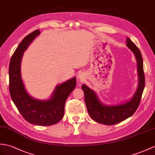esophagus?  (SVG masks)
Segmentation results:
<instances>
[{"label":"esophagus","mask_w":155,"mask_h":155,"mask_svg":"<svg viewBox=\"0 0 155 155\" xmlns=\"http://www.w3.org/2000/svg\"><path fill=\"white\" fill-rule=\"evenodd\" d=\"M78 78H81V79H82V78H84V75L82 74H79V75H78Z\"/></svg>","instance_id":"esophagus-1"}]
</instances>
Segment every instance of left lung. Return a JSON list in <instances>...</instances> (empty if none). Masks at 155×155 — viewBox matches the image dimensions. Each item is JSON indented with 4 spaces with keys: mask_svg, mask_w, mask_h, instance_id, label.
Listing matches in <instances>:
<instances>
[{
    "mask_svg": "<svg viewBox=\"0 0 155 155\" xmlns=\"http://www.w3.org/2000/svg\"><path fill=\"white\" fill-rule=\"evenodd\" d=\"M127 46L135 54L137 62L139 86L134 96L129 101L117 106H106L101 103L96 93L85 84L82 85L84 93V101L88 114L94 121L104 125H114L120 123L134 114L141 101L145 78L143 71V62L141 51L129 38Z\"/></svg>",
    "mask_w": 155,
    "mask_h": 155,
    "instance_id": "obj_1",
    "label": "left lung"
}]
</instances>
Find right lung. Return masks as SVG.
<instances>
[{
  "mask_svg": "<svg viewBox=\"0 0 155 155\" xmlns=\"http://www.w3.org/2000/svg\"><path fill=\"white\" fill-rule=\"evenodd\" d=\"M40 34L36 30L28 34L18 46L9 65V91L11 98L21 116L29 123L38 125H54L63 117L64 104L76 86V77L57 85L51 98L39 100L29 95L21 80L20 64L23 53L34 38Z\"/></svg>",
  "mask_w": 155,
  "mask_h": 155,
  "instance_id": "obj_1",
  "label": "right lung"
}]
</instances>
